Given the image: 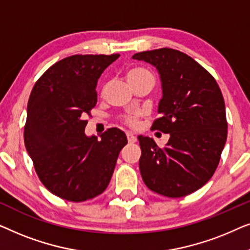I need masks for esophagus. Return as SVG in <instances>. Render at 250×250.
<instances>
[{"label": "esophagus", "instance_id": "34e87169", "mask_svg": "<svg viewBox=\"0 0 250 250\" xmlns=\"http://www.w3.org/2000/svg\"><path fill=\"white\" fill-rule=\"evenodd\" d=\"M126 136H127V140H128L129 143L136 142V136L133 134L132 132H126Z\"/></svg>", "mask_w": 250, "mask_h": 250}]
</instances>
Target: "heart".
Masks as SVG:
<instances>
[{"instance_id":"b5f03b06","label":"heart","mask_w":250,"mask_h":250,"mask_svg":"<svg viewBox=\"0 0 250 250\" xmlns=\"http://www.w3.org/2000/svg\"><path fill=\"white\" fill-rule=\"evenodd\" d=\"M126 77H127L128 83H131V82L141 80V78H146V77L153 78V75L151 74V71L146 69V68L133 67L131 69L127 70V73H126ZM139 116H140V112L138 111L131 112V114L128 115L122 116V121L128 126H135L136 123H138Z\"/></svg>"}]
</instances>
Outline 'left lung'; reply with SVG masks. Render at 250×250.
I'll return each mask as SVG.
<instances>
[{"label":"left lung","mask_w":250,"mask_h":250,"mask_svg":"<svg viewBox=\"0 0 250 250\" xmlns=\"http://www.w3.org/2000/svg\"><path fill=\"white\" fill-rule=\"evenodd\" d=\"M158 69L163 98L151 129L169 133L164 148L139 135L140 173L153 192L180 198L205 186L217 168L228 135L224 99L215 78L181 51L163 47L135 53Z\"/></svg>","instance_id":"left-lung-1"}]
</instances>
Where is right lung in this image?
<instances>
[{
	"mask_svg": "<svg viewBox=\"0 0 250 250\" xmlns=\"http://www.w3.org/2000/svg\"><path fill=\"white\" fill-rule=\"evenodd\" d=\"M116 54H75L52 64L34 85L23 141L50 192L80 203L108 187L127 139L118 128L87 138L85 119L97 104V82Z\"/></svg>",
	"mask_w": 250,
	"mask_h": 250,
	"instance_id": "right-lung-1",
	"label": "right lung"
}]
</instances>
